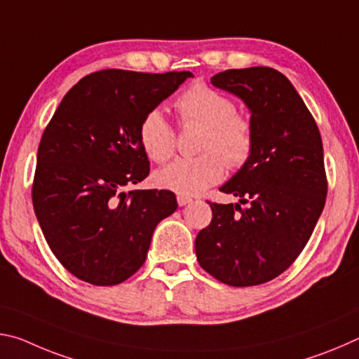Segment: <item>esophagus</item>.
<instances>
[{
  "instance_id": "1",
  "label": "esophagus",
  "mask_w": 359,
  "mask_h": 359,
  "mask_svg": "<svg viewBox=\"0 0 359 359\" xmlns=\"http://www.w3.org/2000/svg\"><path fill=\"white\" fill-rule=\"evenodd\" d=\"M193 201L191 198H188V196H177V203H179V205L182 208V205H187V204H190Z\"/></svg>"
}]
</instances>
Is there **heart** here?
I'll list each match as a JSON object with an SVG mask.
<instances>
[{
  "instance_id": "heart-1",
  "label": "heart",
  "mask_w": 359,
  "mask_h": 359,
  "mask_svg": "<svg viewBox=\"0 0 359 359\" xmlns=\"http://www.w3.org/2000/svg\"><path fill=\"white\" fill-rule=\"evenodd\" d=\"M175 109L184 125H203L194 158H177L154 175L161 190L179 196H194L218 184L224 174V163L231 169L242 168L252 156L255 130L252 120L236 112L229 96L196 83L182 93ZM139 142L150 160L165 163L175 150V131L165 114L154 109L145 114L139 125Z\"/></svg>"
}]
</instances>
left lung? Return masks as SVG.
<instances>
[{
	"label": "left lung",
	"mask_w": 359,
	"mask_h": 359,
	"mask_svg": "<svg viewBox=\"0 0 359 359\" xmlns=\"http://www.w3.org/2000/svg\"><path fill=\"white\" fill-rule=\"evenodd\" d=\"M245 102L255 130L252 156L220 191L239 204L210 203L212 222L194 241L198 263L231 287L272 280L294 263L323 212V144L293 85L266 66L210 79ZM247 203V208H241Z\"/></svg>",
	"instance_id": "left-lung-1"
}]
</instances>
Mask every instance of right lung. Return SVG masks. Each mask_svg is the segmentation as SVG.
Returning a JSON list of instances; mask_svg holds the SVG:
<instances>
[{
	"label": "right lung",
	"mask_w": 359,
	"mask_h": 359,
	"mask_svg": "<svg viewBox=\"0 0 359 359\" xmlns=\"http://www.w3.org/2000/svg\"><path fill=\"white\" fill-rule=\"evenodd\" d=\"M190 71L104 69L81 79L60 102L38 149L33 208L50 250L72 276L98 287L130 278L151 236L177 209L168 190H133L150 163L139 142L145 114Z\"/></svg>",
	"instance_id": "obj_1"
}]
</instances>
